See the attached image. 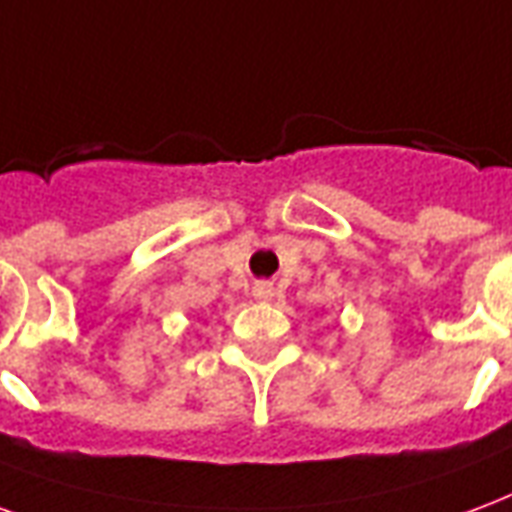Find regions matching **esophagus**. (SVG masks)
<instances>
[{
    "label": "esophagus",
    "mask_w": 512,
    "mask_h": 512,
    "mask_svg": "<svg viewBox=\"0 0 512 512\" xmlns=\"http://www.w3.org/2000/svg\"><path fill=\"white\" fill-rule=\"evenodd\" d=\"M253 297H256V300H261V302L272 300V283L270 281L253 283Z\"/></svg>",
    "instance_id": "esophagus-1"
}]
</instances>
